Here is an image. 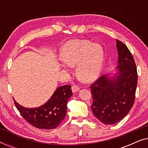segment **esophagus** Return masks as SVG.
<instances>
[{
  "instance_id": "1",
  "label": "esophagus",
  "mask_w": 148,
  "mask_h": 148,
  "mask_svg": "<svg viewBox=\"0 0 148 148\" xmlns=\"http://www.w3.org/2000/svg\"><path fill=\"white\" fill-rule=\"evenodd\" d=\"M71 90H72L73 92L75 93V92H78V91L79 90V87H78L77 86H73L72 88H71Z\"/></svg>"
}]
</instances>
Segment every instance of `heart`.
Wrapping results in <instances>:
<instances>
[{
	"instance_id": "obj_1",
	"label": "heart",
	"mask_w": 148,
	"mask_h": 148,
	"mask_svg": "<svg viewBox=\"0 0 148 148\" xmlns=\"http://www.w3.org/2000/svg\"><path fill=\"white\" fill-rule=\"evenodd\" d=\"M60 56L62 61L68 66H77L78 77L86 82L98 78L104 61L102 46L86 40H72L66 42L61 48ZM64 64H61L60 66L66 70Z\"/></svg>"
}]
</instances>
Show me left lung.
Listing matches in <instances>:
<instances>
[{
	"instance_id": "left-lung-1",
	"label": "left lung",
	"mask_w": 148,
	"mask_h": 148,
	"mask_svg": "<svg viewBox=\"0 0 148 148\" xmlns=\"http://www.w3.org/2000/svg\"><path fill=\"white\" fill-rule=\"evenodd\" d=\"M118 51L117 73L106 74L91 85L92 112L100 122L114 125L128 114L133 107L137 85L135 60L128 48L116 40Z\"/></svg>"
}]
</instances>
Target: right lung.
<instances>
[{"mask_svg":"<svg viewBox=\"0 0 148 148\" xmlns=\"http://www.w3.org/2000/svg\"><path fill=\"white\" fill-rule=\"evenodd\" d=\"M69 85L60 86L45 104L37 108H25L14 102L21 116L32 126L38 129H55L63 121L66 114V104L73 93Z\"/></svg>","mask_w":148,"mask_h":148,"instance_id":"obj_1","label":"right lung"}]
</instances>
